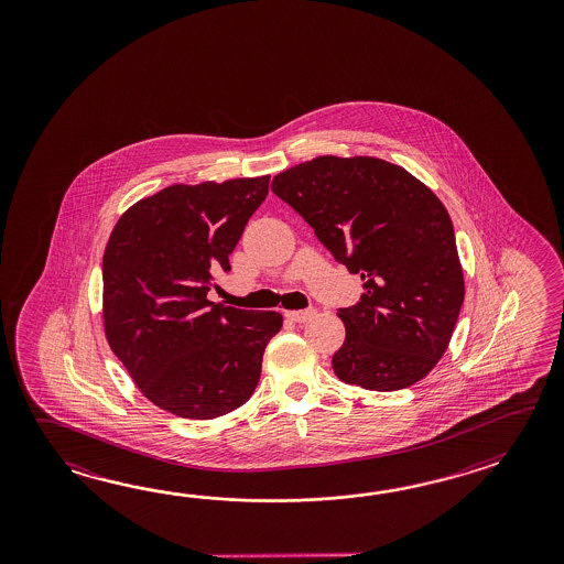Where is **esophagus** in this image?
<instances>
[{"label":"esophagus","instance_id":"1","mask_svg":"<svg viewBox=\"0 0 564 564\" xmlns=\"http://www.w3.org/2000/svg\"><path fill=\"white\" fill-rule=\"evenodd\" d=\"M316 314V311L314 308H308V311H292L286 312V318H290L292 323H306V321H311L312 316Z\"/></svg>","mask_w":564,"mask_h":564}]
</instances>
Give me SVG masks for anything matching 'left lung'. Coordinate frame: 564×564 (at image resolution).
I'll use <instances>...</instances> for the list:
<instances>
[{"mask_svg":"<svg viewBox=\"0 0 564 564\" xmlns=\"http://www.w3.org/2000/svg\"><path fill=\"white\" fill-rule=\"evenodd\" d=\"M272 192L359 274L365 294L340 308V381L399 391L444 357L466 284L452 217L409 171L377 156L323 155L278 173Z\"/></svg>","mask_w":564,"mask_h":564,"instance_id":"8db88e82","label":"left lung"}]
</instances>
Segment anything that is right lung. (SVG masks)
<instances>
[{
	"mask_svg": "<svg viewBox=\"0 0 564 564\" xmlns=\"http://www.w3.org/2000/svg\"><path fill=\"white\" fill-rule=\"evenodd\" d=\"M270 175L169 185L119 217L102 258L112 352L151 403L216 420L252 397L282 314L207 300L217 270L268 195Z\"/></svg>",
	"mask_w": 564,
	"mask_h": 564,
	"instance_id": "1",
	"label": "right lung"
}]
</instances>
